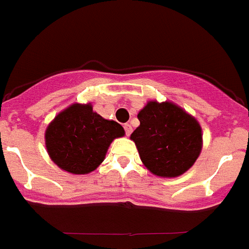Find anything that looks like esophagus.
Masks as SVG:
<instances>
[{
    "instance_id": "obj_1",
    "label": "esophagus",
    "mask_w": 249,
    "mask_h": 249,
    "mask_svg": "<svg viewBox=\"0 0 249 249\" xmlns=\"http://www.w3.org/2000/svg\"><path fill=\"white\" fill-rule=\"evenodd\" d=\"M124 129H125V134L130 135L131 134V131H133V128H131V125L130 124H124Z\"/></svg>"
}]
</instances>
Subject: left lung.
I'll return each instance as SVG.
<instances>
[{
    "mask_svg": "<svg viewBox=\"0 0 249 249\" xmlns=\"http://www.w3.org/2000/svg\"><path fill=\"white\" fill-rule=\"evenodd\" d=\"M130 139L143 164L160 177H178L191 168L202 148L201 126L173 102L149 101Z\"/></svg>",
    "mask_w": 249,
    "mask_h": 249,
    "instance_id": "1",
    "label": "left lung"
}]
</instances>
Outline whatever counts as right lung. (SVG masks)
<instances>
[{
  "instance_id": "right-lung-1",
  "label": "right lung",
  "mask_w": 249,
  "mask_h": 249,
  "mask_svg": "<svg viewBox=\"0 0 249 249\" xmlns=\"http://www.w3.org/2000/svg\"><path fill=\"white\" fill-rule=\"evenodd\" d=\"M124 134L119 123L102 118L93 111L91 104H73L48 125L45 147L59 168L73 175H86L102 163L115 138Z\"/></svg>"
}]
</instances>
